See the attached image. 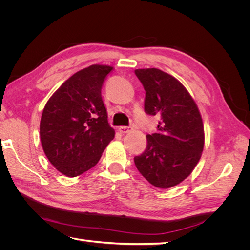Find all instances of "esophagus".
I'll list each match as a JSON object with an SVG mask.
<instances>
[{"label": "esophagus", "mask_w": 250, "mask_h": 250, "mask_svg": "<svg viewBox=\"0 0 250 250\" xmlns=\"http://www.w3.org/2000/svg\"><path fill=\"white\" fill-rule=\"evenodd\" d=\"M131 130H132V127H126V126H121V127H119V131H120L121 133H123V134L129 133Z\"/></svg>", "instance_id": "34e87169"}]
</instances>
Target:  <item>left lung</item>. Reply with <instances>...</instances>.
<instances>
[{"label": "left lung", "instance_id": "left-lung-1", "mask_svg": "<svg viewBox=\"0 0 250 250\" xmlns=\"http://www.w3.org/2000/svg\"><path fill=\"white\" fill-rule=\"evenodd\" d=\"M146 92L145 112L160 116L157 132L147 134L135 167L149 183L168 188L184 181L198 164L204 147L200 111L188 89L172 75L155 69L134 71Z\"/></svg>", "mask_w": 250, "mask_h": 250}]
</instances>
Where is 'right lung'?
<instances>
[{
  "mask_svg": "<svg viewBox=\"0 0 250 250\" xmlns=\"http://www.w3.org/2000/svg\"><path fill=\"white\" fill-rule=\"evenodd\" d=\"M110 65L92 64L65 80L44 105L40 124L43 152L67 177L92 169L115 138L101 89Z\"/></svg>",
  "mask_w": 250,
  "mask_h": 250,
  "instance_id": "right-lung-1",
  "label": "right lung"
}]
</instances>
